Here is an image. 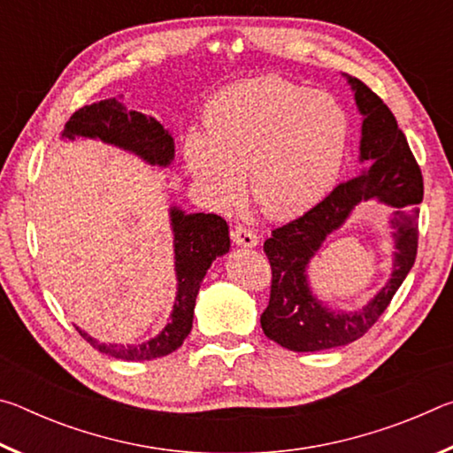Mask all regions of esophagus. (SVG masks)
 Segmentation results:
<instances>
[{"label": "esophagus", "mask_w": 453, "mask_h": 453, "mask_svg": "<svg viewBox=\"0 0 453 453\" xmlns=\"http://www.w3.org/2000/svg\"><path fill=\"white\" fill-rule=\"evenodd\" d=\"M232 240L235 245H240V248H256L259 242L254 232H250V229H245L242 226H235L232 229Z\"/></svg>", "instance_id": "1"}]
</instances>
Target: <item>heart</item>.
Instances as JSON below:
<instances>
[{
	"instance_id": "1",
	"label": "heart",
	"mask_w": 453,
	"mask_h": 453,
	"mask_svg": "<svg viewBox=\"0 0 453 453\" xmlns=\"http://www.w3.org/2000/svg\"><path fill=\"white\" fill-rule=\"evenodd\" d=\"M205 132L189 129L181 156L191 178L221 210L245 196L265 216L291 219L316 208L346 164L349 116L332 94L278 75L237 81L203 110Z\"/></svg>"
}]
</instances>
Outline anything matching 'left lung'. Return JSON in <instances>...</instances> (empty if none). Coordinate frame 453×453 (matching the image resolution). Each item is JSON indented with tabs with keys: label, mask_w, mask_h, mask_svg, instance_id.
<instances>
[{
	"label": "left lung",
	"mask_w": 453,
	"mask_h": 453,
	"mask_svg": "<svg viewBox=\"0 0 453 453\" xmlns=\"http://www.w3.org/2000/svg\"><path fill=\"white\" fill-rule=\"evenodd\" d=\"M343 78L364 118L359 140L362 172L340 183L302 218L273 229L264 243L272 265V294L259 321L270 340L291 351H324L359 340L392 302L418 254V218L424 199L419 165L389 107L364 81L346 73ZM362 201L395 208L390 219L396 250L393 273L362 311H334L312 294L307 267L326 237Z\"/></svg>",
	"instance_id": "8db88e82"
}]
</instances>
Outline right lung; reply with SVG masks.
Here are the masks:
<instances>
[{
    "instance_id": "1",
    "label": "right lung",
    "mask_w": 453,
    "mask_h": 453,
    "mask_svg": "<svg viewBox=\"0 0 453 453\" xmlns=\"http://www.w3.org/2000/svg\"><path fill=\"white\" fill-rule=\"evenodd\" d=\"M75 137L99 140L107 145L134 153L145 164L170 167L175 157V143L156 118L140 111L126 110L116 97L83 105L67 121L61 140L73 142ZM170 226L173 234L175 256V291L170 321L156 337L143 343H102L88 332L75 327L83 340L102 354L124 362H145L164 357L178 349L191 332L194 308L199 286L216 257L229 251V227L216 213H186L178 205L170 208Z\"/></svg>"
}]
</instances>
